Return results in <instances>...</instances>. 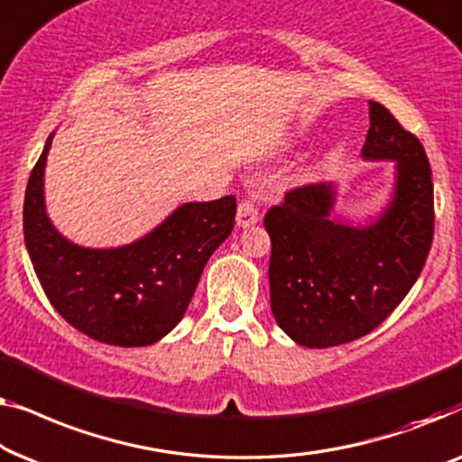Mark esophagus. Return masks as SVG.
I'll use <instances>...</instances> for the list:
<instances>
[{
  "mask_svg": "<svg viewBox=\"0 0 462 462\" xmlns=\"http://www.w3.org/2000/svg\"><path fill=\"white\" fill-rule=\"evenodd\" d=\"M257 222H259V211L255 203H253V200H243L236 211V226L238 228H251V226H255Z\"/></svg>",
  "mask_w": 462,
  "mask_h": 462,
  "instance_id": "esophagus-1",
  "label": "esophagus"
}]
</instances>
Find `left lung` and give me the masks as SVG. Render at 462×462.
Here are the masks:
<instances>
[{
  "label": "left lung",
  "instance_id": "left-lung-1",
  "mask_svg": "<svg viewBox=\"0 0 462 462\" xmlns=\"http://www.w3.org/2000/svg\"><path fill=\"white\" fill-rule=\"evenodd\" d=\"M362 159L393 163L392 192L364 219L335 211V181L295 188L265 213L270 305L303 347H333L374 330L423 270L433 238V181L423 144L368 102Z\"/></svg>",
  "mask_w": 462,
  "mask_h": 462
}]
</instances>
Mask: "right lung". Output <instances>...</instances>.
<instances>
[{"mask_svg":"<svg viewBox=\"0 0 462 462\" xmlns=\"http://www.w3.org/2000/svg\"><path fill=\"white\" fill-rule=\"evenodd\" d=\"M54 134L31 171L23 211L24 245L43 293L70 327L96 341L152 346L184 318L205 263L234 228L236 199L181 203L129 245L81 246L56 230L45 209Z\"/></svg>","mask_w":462,"mask_h":462,"instance_id":"1","label":"right lung"}]
</instances>
